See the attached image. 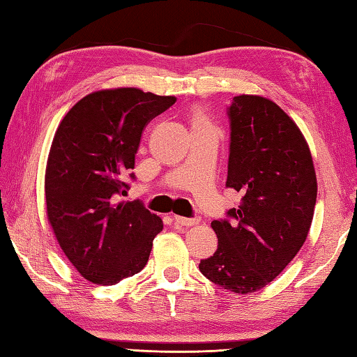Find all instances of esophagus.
I'll use <instances>...</instances> for the list:
<instances>
[{
    "instance_id": "obj_1",
    "label": "esophagus",
    "mask_w": 357,
    "mask_h": 357,
    "mask_svg": "<svg viewBox=\"0 0 357 357\" xmlns=\"http://www.w3.org/2000/svg\"><path fill=\"white\" fill-rule=\"evenodd\" d=\"M173 221L176 226H185V227L198 225L197 218H184V216H178V215H173Z\"/></svg>"
}]
</instances>
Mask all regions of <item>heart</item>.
Wrapping results in <instances>:
<instances>
[{"label": "heart", "mask_w": 357, "mask_h": 357, "mask_svg": "<svg viewBox=\"0 0 357 357\" xmlns=\"http://www.w3.org/2000/svg\"><path fill=\"white\" fill-rule=\"evenodd\" d=\"M202 125H211L202 113H195L192 119V127H202Z\"/></svg>", "instance_id": "heart-1"}]
</instances>
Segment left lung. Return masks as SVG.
Masks as SVG:
<instances>
[{
  "label": "left lung",
  "mask_w": 357,
  "mask_h": 357,
  "mask_svg": "<svg viewBox=\"0 0 357 357\" xmlns=\"http://www.w3.org/2000/svg\"><path fill=\"white\" fill-rule=\"evenodd\" d=\"M226 187L236 208L212 221L218 249L201 260L202 275L236 294L271 283L308 236L317 198L310 146L284 111L260 96H236L227 108Z\"/></svg>",
  "instance_id": "8db88e82"
}]
</instances>
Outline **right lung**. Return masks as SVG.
I'll return each instance as SVG.
<instances>
[{
    "mask_svg": "<svg viewBox=\"0 0 357 357\" xmlns=\"http://www.w3.org/2000/svg\"><path fill=\"white\" fill-rule=\"evenodd\" d=\"M176 102L137 88L103 89L63 117L49 151L47 220L74 268L96 284L141 272L162 220L141 201H121L135 179L145 125Z\"/></svg>",
    "mask_w": 357,
    "mask_h": 357,
    "instance_id": "right-lung-1",
    "label": "right lung"
}]
</instances>
